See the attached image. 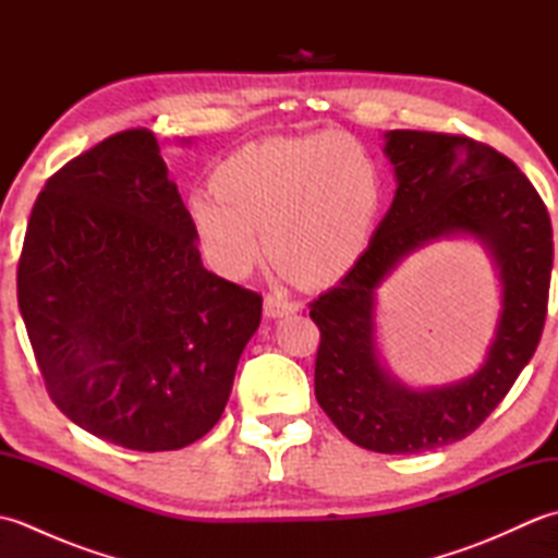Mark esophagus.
Returning a JSON list of instances; mask_svg holds the SVG:
<instances>
[{
	"mask_svg": "<svg viewBox=\"0 0 558 558\" xmlns=\"http://www.w3.org/2000/svg\"><path fill=\"white\" fill-rule=\"evenodd\" d=\"M264 310H266V314H268V316L278 318V316L294 314V312L300 310V304H298V302H292V300H288L286 294H282V292H268V294H266V300H264Z\"/></svg>",
	"mask_w": 558,
	"mask_h": 558,
	"instance_id": "esophagus-1",
	"label": "esophagus"
}]
</instances>
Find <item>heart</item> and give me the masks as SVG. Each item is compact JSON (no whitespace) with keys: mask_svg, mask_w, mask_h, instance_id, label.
Segmentation results:
<instances>
[{"mask_svg":"<svg viewBox=\"0 0 558 558\" xmlns=\"http://www.w3.org/2000/svg\"><path fill=\"white\" fill-rule=\"evenodd\" d=\"M381 196L369 148L330 132L240 148L220 165L213 186L189 196V213L222 276L244 278L268 244L288 276L322 286L362 256Z\"/></svg>","mask_w":558,"mask_h":558,"instance_id":"obj_1","label":"heart"}]
</instances>
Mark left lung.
Returning <instances> with one entry per match:
<instances>
[{
	"instance_id": "obj_1",
	"label": "left lung",
	"mask_w": 558,
	"mask_h": 558,
	"mask_svg": "<svg viewBox=\"0 0 558 558\" xmlns=\"http://www.w3.org/2000/svg\"><path fill=\"white\" fill-rule=\"evenodd\" d=\"M386 156L398 189L366 252L310 304L322 330L314 393L342 436L374 453H424L470 436L506 398L542 338L551 280V220L537 189L504 153L470 136L396 129ZM465 231L488 244L502 276L500 328L465 383L412 391L377 364L373 292L402 257Z\"/></svg>"
}]
</instances>
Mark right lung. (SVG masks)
Instances as JSON below:
<instances>
[{
	"instance_id": "add662e5",
	"label": "right lung",
	"mask_w": 558,
	"mask_h": 558,
	"mask_svg": "<svg viewBox=\"0 0 558 558\" xmlns=\"http://www.w3.org/2000/svg\"><path fill=\"white\" fill-rule=\"evenodd\" d=\"M196 236L144 126L69 160L38 194L19 310L47 396L81 429L156 453L220 420L264 300L206 270Z\"/></svg>"
}]
</instances>
